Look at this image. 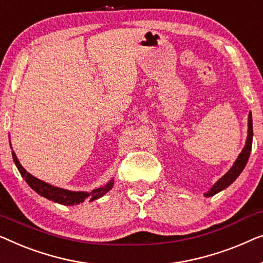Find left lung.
Masks as SVG:
<instances>
[{"instance_id": "left-lung-1", "label": "left lung", "mask_w": 263, "mask_h": 263, "mask_svg": "<svg viewBox=\"0 0 263 263\" xmlns=\"http://www.w3.org/2000/svg\"><path fill=\"white\" fill-rule=\"evenodd\" d=\"M251 145H253V118H251V112H249L248 116V136L246 140V145L241 151V154L238 155V157L236 158L235 163L232 164V167L229 169V172L220 177L212 187L204 194L206 198L212 197V195L219 193L225 188H228L234 181L239 176V174L243 172V169L246 168V164L248 160H249L250 153H251Z\"/></svg>"}]
</instances>
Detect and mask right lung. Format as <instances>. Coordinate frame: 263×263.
I'll return each mask as SVG.
<instances>
[{"label":"right lung","mask_w":263,"mask_h":263,"mask_svg":"<svg viewBox=\"0 0 263 263\" xmlns=\"http://www.w3.org/2000/svg\"><path fill=\"white\" fill-rule=\"evenodd\" d=\"M9 144H10V136H9ZM10 149H13L12 144H10ZM12 155H13L14 163H15L17 170H19L21 176L24 177L28 186L31 187L33 191L36 192L39 195H42V197L49 199L51 201L58 202V204L61 205L73 206V205H79L81 202H84V200H89V201L96 200V199L103 197L107 192L112 190L114 184V179H110L109 182H107L105 186L96 188V190H93L91 192H75V191L64 190V188L52 186V184L47 183L45 181H42L36 179L35 176L31 175V174H29L27 170L20 164V162L17 160L16 155L14 151L12 153Z\"/></svg>","instance_id":"1"}]
</instances>
